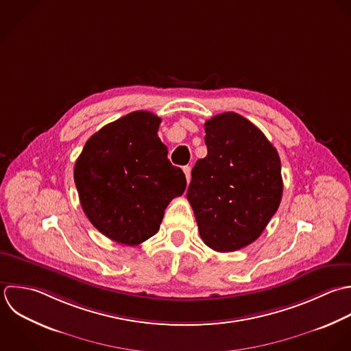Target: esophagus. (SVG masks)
I'll return each mask as SVG.
<instances>
[{
  "mask_svg": "<svg viewBox=\"0 0 351 351\" xmlns=\"http://www.w3.org/2000/svg\"><path fill=\"white\" fill-rule=\"evenodd\" d=\"M183 172H184V175H186L187 182H190V180H191V167H189V165L183 167Z\"/></svg>",
  "mask_w": 351,
  "mask_h": 351,
  "instance_id": "1",
  "label": "esophagus"
}]
</instances>
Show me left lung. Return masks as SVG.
Instances as JSON below:
<instances>
[{"instance_id":"8db88e82","label":"left lung","mask_w":351,"mask_h":351,"mask_svg":"<svg viewBox=\"0 0 351 351\" xmlns=\"http://www.w3.org/2000/svg\"><path fill=\"white\" fill-rule=\"evenodd\" d=\"M208 154L193 171L187 199L206 246L228 253L253 243L283 194L280 157L260 128L226 112L205 123Z\"/></svg>"}]
</instances>
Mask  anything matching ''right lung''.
I'll list each match as a JSON object with an SVG mask.
<instances>
[{"label":"right lung","instance_id":"obj_1","mask_svg":"<svg viewBox=\"0 0 351 351\" xmlns=\"http://www.w3.org/2000/svg\"><path fill=\"white\" fill-rule=\"evenodd\" d=\"M161 119L136 110L90 136L73 179L83 212L109 239L135 246L160 230L168 204L186 190L183 171L168 160Z\"/></svg>","mask_w":351,"mask_h":351}]
</instances>
